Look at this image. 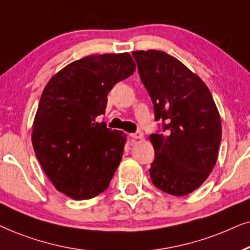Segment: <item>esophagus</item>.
Segmentation results:
<instances>
[{"mask_svg":"<svg viewBox=\"0 0 250 250\" xmlns=\"http://www.w3.org/2000/svg\"><path fill=\"white\" fill-rule=\"evenodd\" d=\"M131 138H135V139H141L143 138V132L142 131H136L135 134H131Z\"/></svg>","mask_w":250,"mask_h":250,"instance_id":"34e87169","label":"esophagus"}]
</instances>
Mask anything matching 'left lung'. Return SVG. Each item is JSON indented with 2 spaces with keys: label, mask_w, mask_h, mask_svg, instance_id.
<instances>
[{
  "label": "left lung",
  "mask_w": 250,
  "mask_h": 250,
  "mask_svg": "<svg viewBox=\"0 0 250 250\" xmlns=\"http://www.w3.org/2000/svg\"><path fill=\"white\" fill-rule=\"evenodd\" d=\"M162 131L149 136L155 158L149 176L155 188L183 197L197 189L217 161L219 113L204 81L178 59L159 50L132 52Z\"/></svg>",
  "instance_id": "obj_1"
}]
</instances>
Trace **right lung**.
<instances>
[{"label":"right lung","instance_id":"add662e5","mask_svg":"<svg viewBox=\"0 0 250 250\" xmlns=\"http://www.w3.org/2000/svg\"><path fill=\"white\" fill-rule=\"evenodd\" d=\"M135 68L128 52L88 56L53 75L42 92L33 147L55 188L74 200L104 192L119 167L125 137L96 119L113 86Z\"/></svg>","mask_w":250,"mask_h":250}]
</instances>
